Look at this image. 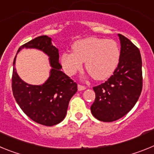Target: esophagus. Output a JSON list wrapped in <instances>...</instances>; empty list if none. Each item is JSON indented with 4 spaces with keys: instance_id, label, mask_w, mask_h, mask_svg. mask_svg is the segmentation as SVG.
Wrapping results in <instances>:
<instances>
[{
    "instance_id": "obj_1",
    "label": "esophagus",
    "mask_w": 154,
    "mask_h": 154,
    "mask_svg": "<svg viewBox=\"0 0 154 154\" xmlns=\"http://www.w3.org/2000/svg\"><path fill=\"white\" fill-rule=\"evenodd\" d=\"M86 89V87L84 86V85H78V90L79 91H82V90H85Z\"/></svg>"
}]
</instances>
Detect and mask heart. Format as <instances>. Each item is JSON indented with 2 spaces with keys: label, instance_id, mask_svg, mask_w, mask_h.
I'll list each match as a JSON object with an SVG mask.
<instances>
[{
  "label": "heart",
  "instance_id": "b5f03b06",
  "mask_svg": "<svg viewBox=\"0 0 154 154\" xmlns=\"http://www.w3.org/2000/svg\"><path fill=\"white\" fill-rule=\"evenodd\" d=\"M73 52H65L61 63L66 74L73 75L82 68L96 80L109 77L119 65L120 49L119 45L112 39L85 38L76 41L72 45Z\"/></svg>",
  "mask_w": 154,
  "mask_h": 154
}]
</instances>
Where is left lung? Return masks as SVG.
Segmentation results:
<instances>
[{"mask_svg":"<svg viewBox=\"0 0 154 154\" xmlns=\"http://www.w3.org/2000/svg\"><path fill=\"white\" fill-rule=\"evenodd\" d=\"M118 36L121 45L119 65L106 82L93 87L96 99L91 112L103 122H113L124 116L135 106L142 91L140 50L125 36Z\"/></svg>","mask_w":154,"mask_h":154,"instance_id":"obj_1","label":"left lung"}]
</instances>
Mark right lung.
<instances>
[{"label":"right lung","instance_id":"1","mask_svg":"<svg viewBox=\"0 0 154 154\" xmlns=\"http://www.w3.org/2000/svg\"><path fill=\"white\" fill-rule=\"evenodd\" d=\"M46 35L35 38L19 48L40 50L49 57V77L42 85H31L17 75L14 60L12 91L16 102L30 119L39 124L51 126L65 119L71 98L77 92V84L61 71L58 49Z\"/></svg>","mask_w":154,"mask_h":154}]
</instances>
